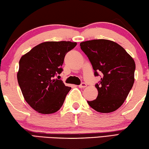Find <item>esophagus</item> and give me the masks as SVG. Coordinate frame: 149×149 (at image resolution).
Segmentation results:
<instances>
[{
  "label": "esophagus",
  "instance_id": "34e87169",
  "mask_svg": "<svg viewBox=\"0 0 149 149\" xmlns=\"http://www.w3.org/2000/svg\"><path fill=\"white\" fill-rule=\"evenodd\" d=\"M86 87H87V84H86L85 83H82L81 85H79V87L81 88V89H82V88H85Z\"/></svg>",
  "mask_w": 149,
  "mask_h": 149
}]
</instances>
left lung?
Returning a JSON list of instances; mask_svg holds the SVG:
<instances>
[{
  "instance_id": "8db88e82",
  "label": "left lung",
  "mask_w": 149,
  "mask_h": 149,
  "mask_svg": "<svg viewBox=\"0 0 149 149\" xmlns=\"http://www.w3.org/2000/svg\"><path fill=\"white\" fill-rule=\"evenodd\" d=\"M80 46L91 63L95 76L101 77L95 84L98 95L96 100L87 101L88 104L101 113L116 111L132 88L134 60L121 46L110 40L86 41Z\"/></svg>"
}]
</instances>
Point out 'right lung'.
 Instances as JSON below:
<instances>
[{"instance_id": "add662e5", "label": "right lung", "mask_w": 149, "mask_h": 149, "mask_svg": "<svg viewBox=\"0 0 149 149\" xmlns=\"http://www.w3.org/2000/svg\"><path fill=\"white\" fill-rule=\"evenodd\" d=\"M76 46V42L66 41L44 42L19 60V85L25 100L39 113H54L63 105L71 88L56 77L63 71L66 54Z\"/></svg>"}]
</instances>
